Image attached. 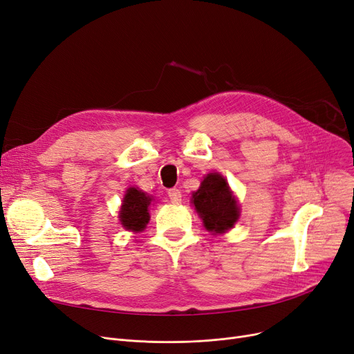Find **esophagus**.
Here are the masks:
<instances>
[{"label": "esophagus", "mask_w": 354, "mask_h": 354, "mask_svg": "<svg viewBox=\"0 0 354 354\" xmlns=\"http://www.w3.org/2000/svg\"><path fill=\"white\" fill-rule=\"evenodd\" d=\"M168 197H170L171 203L178 205L181 201V192L178 189H170V190H168Z\"/></svg>", "instance_id": "obj_1"}]
</instances>
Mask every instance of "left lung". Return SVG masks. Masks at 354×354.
<instances>
[{"instance_id": "obj_1", "label": "left lung", "mask_w": 354, "mask_h": 354, "mask_svg": "<svg viewBox=\"0 0 354 354\" xmlns=\"http://www.w3.org/2000/svg\"><path fill=\"white\" fill-rule=\"evenodd\" d=\"M193 205L203 218L209 232L223 233L233 227L239 218V207L229 184L217 173H210L201 181V186L193 193Z\"/></svg>"}]
</instances>
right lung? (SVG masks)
Here are the masks:
<instances>
[{
	"label": "right lung",
	"instance_id": "right-lung-1",
	"mask_svg": "<svg viewBox=\"0 0 354 354\" xmlns=\"http://www.w3.org/2000/svg\"><path fill=\"white\" fill-rule=\"evenodd\" d=\"M149 203L151 197H148L144 192L136 187L128 189L120 210L121 225L128 230L141 232L149 221Z\"/></svg>",
	"mask_w": 354,
	"mask_h": 354
}]
</instances>
